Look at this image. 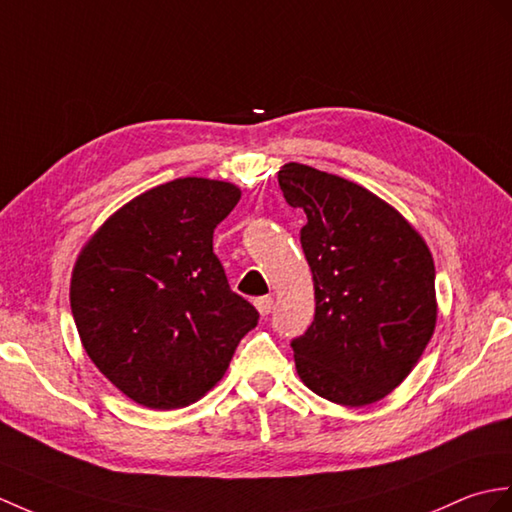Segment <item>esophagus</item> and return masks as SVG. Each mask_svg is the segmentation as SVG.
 Listing matches in <instances>:
<instances>
[{
	"instance_id": "esophagus-1",
	"label": "esophagus",
	"mask_w": 512,
	"mask_h": 512,
	"mask_svg": "<svg viewBox=\"0 0 512 512\" xmlns=\"http://www.w3.org/2000/svg\"><path fill=\"white\" fill-rule=\"evenodd\" d=\"M255 307L261 316H268L272 310V299L270 296H259V299H255Z\"/></svg>"
}]
</instances>
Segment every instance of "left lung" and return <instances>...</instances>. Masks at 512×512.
<instances>
[{"label": "left lung", "instance_id": "1", "mask_svg": "<svg viewBox=\"0 0 512 512\" xmlns=\"http://www.w3.org/2000/svg\"><path fill=\"white\" fill-rule=\"evenodd\" d=\"M279 187L307 216L301 246L316 299L314 323L292 340L296 373L340 406L384 399L434 334L430 248L395 207L347 178L285 163Z\"/></svg>", "mask_w": 512, "mask_h": 512}]
</instances>
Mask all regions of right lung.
Wrapping results in <instances>:
<instances>
[{
  "label": "right lung",
  "mask_w": 512,
  "mask_h": 512,
  "mask_svg": "<svg viewBox=\"0 0 512 512\" xmlns=\"http://www.w3.org/2000/svg\"><path fill=\"white\" fill-rule=\"evenodd\" d=\"M240 187L176 178L117 209L82 248L69 303L91 362L128 399L174 410L227 373L259 312L229 288L213 229Z\"/></svg>",
  "instance_id": "add662e5"
}]
</instances>
